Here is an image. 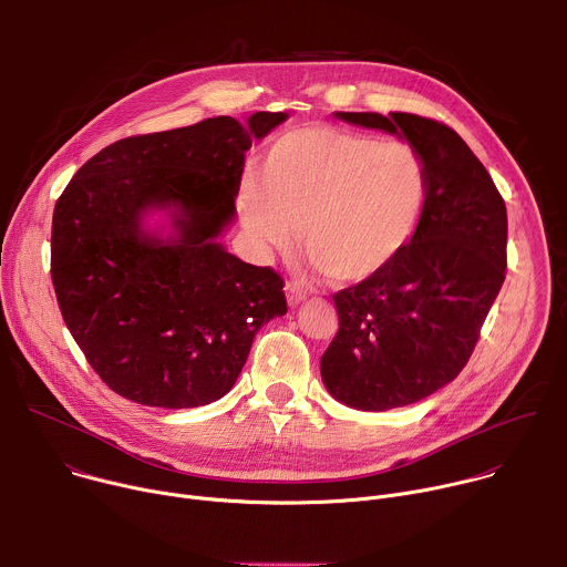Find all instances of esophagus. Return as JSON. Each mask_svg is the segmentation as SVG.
<instances>
[{"mask_svg":"<svg viewBox=\"0 0 567 567\" xmlns=\"http://www.w3.org/2000/svg\"><path fill=\"white\" fill-rule=\"evenodd\" d=\"M285 291H287V302H289V307H296V305H300V302L307 298L305 289H302L298 282H293V280H289V282L285 285Z\"/></svg>","mask_w":567,"mask_h":567,"instance_id":"esophagus-1","label":"esophagus"}]
</instances>
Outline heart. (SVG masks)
I'll return each mask as SVG.
<instances>
[{
  "instance_id": "heart-1",
  "label": "heart",
  "mask_w": 567,
  "mask_h": 567,
  "mask_svg": "<svg viewBox=\"0 0 567 567\" xmlns=\"http://www.w3.org/2000/svg\"><path fill=\"white\" fill-rule=\"evenodd\" d=\"M260 175L237 195L258 249L285 254L300 230L305 254L334 285L365 282L406 251L431 195L417 147L334 125L278 136Z\"/></svg>"
}]
</instances>
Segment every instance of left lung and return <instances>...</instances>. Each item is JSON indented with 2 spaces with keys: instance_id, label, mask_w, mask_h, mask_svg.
<instances>
[{
  "instance_id": "obj_1",
  "label": "left lung",
  "mask_w": 567,
  "mask_h": 567,
  "mask_svg": "<svg viewBox=\"0 0 567 567\" xmlns=\"http://www.w3.org/2000/svg\"><path fill=\"white\" fill-rule=\"evenodd\" d=\"M406 138L429 166L424 219L392 265L334 293L339 332L320 357L332 396L359 411L415 403L473 354L507 271V208L487 168L449 125L417 114L337 112Z\"/></svg>"
}]
</instances>
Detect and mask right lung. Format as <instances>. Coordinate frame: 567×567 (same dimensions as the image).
<instances>
[{"mask_svg": "<svg viewBox=\"0 0 567 567\" xmlns=\"http://www.w3.org/2000/svg\"><path fill=\"white\" fill-rule=\"evenodd\" d=\"M287 118L256 112L121 138L58 197L51 280L62 318L96 374L154 409L224 396L256 332L287 313L285 280L228 254L245 152ZM176 208L175 238L142 230L150 207Z\"/></svg>", "mask_w": 567, "mask_h": 567, "instance_id": "add662e5", "label": "right lung"}]
</instances>
